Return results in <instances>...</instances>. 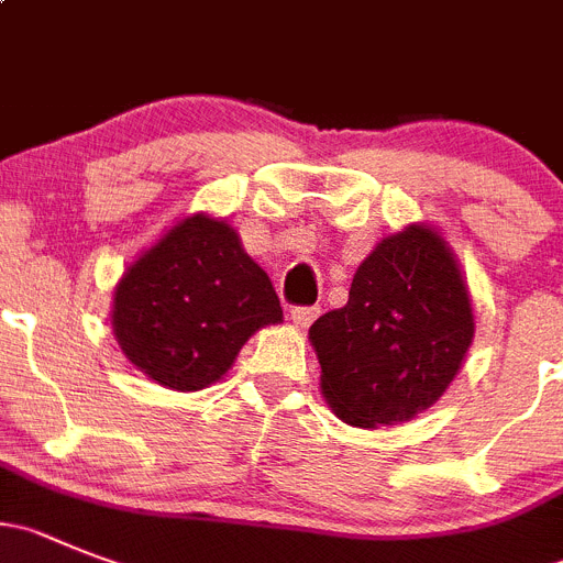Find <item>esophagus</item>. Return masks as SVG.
Wrapping results in <instances>:
<instances>
[{
    "mask_svg": "<svg viewBox=\"0 0 563 563\" xmlns=\"http://www.w3.org/2000/svg\"><path fill=\"white\" fill-rule=\"evenodd\" d=\"M317 317H319V308H294V311H291V322L297 324L299 330L311 328L313 319H317Z\"/></svg>",
    "mask_w": 563,
    "mask_h": 563,
    "instance_id": "esophagus-1",
    "label": "esophagus"
}]
</instances>
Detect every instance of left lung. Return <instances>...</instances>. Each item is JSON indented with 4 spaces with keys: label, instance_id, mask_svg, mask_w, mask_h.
Returning <instances> with one entry per match:
<instances>
[{
    "label": "left lung",
    "instance_id": "1",
    "mask_svg": "<svg viewBox=\"0 0 563 563\" xmlns=\"http://www.w3.org/2000/svg\"><path fill=\"white\" fill-rule=\"evenodd\" d=\"M308 339L322 397L341 422H411L448 391L475 339L453 246L422 222L380 239L355 269L346 306L319 317Z\"/></svg>",
    "mask_w": 563,
    "mask_h": 563
}]
</instances>
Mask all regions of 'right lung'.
<instances>
[{
  "label": "right lung",
  "instance_id": "1",
  "mask_svg": "<svg viewBox=\"0 0 563 563\" xmlns=\"http://www.w3.org/2000/svg\"><path fill=\"white\" fill-rule=\"evenodd\" d=\"M283 308L269 275L228 219L188 213L146 246L113 288L110 324L124 358L157 386L199 391Z\"/></svg>",
  "mask_w": 563,
  "mask_h": 563
}]
</instances>
